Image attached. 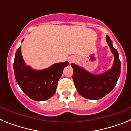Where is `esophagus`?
<instances>
[{"mask_svg":"<svg viewBox=\"0 0 131 131\" xmlns=\"http://www.w3.org/2000/svg\"><path fill=\"white\" fill-rule=\"evenodd\" d=\"M69 62H73V60H71V59H70V60H69Z\"/></svg>","mask_w":131,"mask_h":131,"instance_id":"obj_1","label":"esophagus"}]
</instances>
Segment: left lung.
Wrapping results in <instances>:
<instances>
[{
  "instance_id": "obj_1",
  "label": "left lung",
  "mask_w": 131,
  "mask_h": 131,
  "mask_svg": "<svg viewBox=\"0 0 131 131\" xmlns=\"http://www.w3.org/2000/svg\"><path fill=\"white\" fill-rule=\"evenodd\" d=\"M107 44L114 55V62L112 69L100 75H93L85 69L71 64L73 69V79L80 95L91 100H98L110 92L116 85L120 76L121 62L117 50L112 45L108 35L106 36Z\"/></svg>"
}]
</instances>
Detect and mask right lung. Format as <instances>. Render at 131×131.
Segmentation results:
<instances>
[{
	"label": "right lung",
	"mask_w": 131,
	"mask_h": 131,
	"mask_svg": "<svg viewBox=\"0 0 131 131\" xmlns=\"http://www.w3.org/2000/svg\"><path fill=\"white\" fill-rule=\"evenodd\" d=\"M21 47L15 54L14 70L16 81L27 96L36 101H44L56 92L58 80L68 62L56 63L44 70L36 71L26 66L21 56Z\"/></svg>",
	"instance_id": "obj_1"
}]
</instances>
